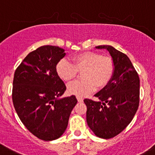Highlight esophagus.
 Listing matches in <instances>:
<instances>
[{"label": "esophagus", "mask_w": 155, "mask_h": 155, "mask_svg": "<svg viewBox=\"0 0 155 155\" xmlns=\"http://www.w3.org/2000/svg\"><path fill=\"white\" fill-rule=\"evenodd\" d=\"M76 98H77V100H78V102L81 103V102H82V101H83V97H82L76 96Z\"/></svg>", "instance_id": "obj_1"}]
</instances>
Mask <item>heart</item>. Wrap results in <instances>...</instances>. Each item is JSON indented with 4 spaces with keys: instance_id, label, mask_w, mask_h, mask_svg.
<instances>
[{
    "instance_id": "obj_1",
    "label": "heart",
    "mask_w": 155,
    "mask_h": 155,
    "mask_svg": "<svg viewBox=\"0 0 155 155\" xmlns=\"http://www.w3.org/2000/svg\"><path fill=\"white\" fill-rule=\"evenodd\" d=\"M115 62L110 56L101 55L94 51H86L76 54L71 62L62 59L56 66L59 77L69 82L77 76V72L83 70L81 81H75L68 85L70 94L77 96H85L98 87L107 85L115 73Z\"/></svg>"
}]
</instances>
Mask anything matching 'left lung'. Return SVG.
<instances>
[{
	"label": "left lung",
	"instance_id": "left-lung-1",
	"mask_svg": "<svg viewBox=\"0 0 155 155\" xmlns=\"http://www.w3.org/2000/svg\"><path fill=\"white\" fill-rule=\"evenodd\" d=\"M105 48L115 62L109 83L94 95L100 100L85 99L87 124L97 137L110 139L122 132L131 122L140 103V78L129 58L111 46Z\"/></svg>",
	"mask_w": 155,
	"mask_h": 155
}]
</instances>
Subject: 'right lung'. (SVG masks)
<instances>
[{
    "instance_id": "add662e5",
    "label": "right lung",
    "mask_w": 155,
    "mask_h": 155,
    "mask_svg": "<svg viewBox=\"0 0 155 155\" xmlns=\"http://www.w3.org/2000/svg\"><path fill=\"white\" fill-rule=\"evenodd\" d=\"M65 54L58 46H40L25 58L14 74L12 98L15 111L30 132L44 141L61 137L77 104L74 95L59 98L66 85L56 65Z\"/></svg>"
}]
</instances>
